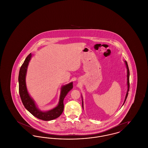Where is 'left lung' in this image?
Segmentation results:
<instances>
[{"label":"left lung","mask_w":148,"mask_h":148,"mask_svg":"<svg viewBox=\"0 0 148 148\" xmlns=\"http://www.w3.org/2000/svg\"><path fill=\"white\" fill-rule=\"evenodd\" d=\"M125 63L126 65V66H127V94H126V96H125V98L124 100V103L123 104V106L126 100H127V95H128V92L129 91V87H130V84H129V75H130V73H129V67H128V65L127 63V61H125ZM82 106L83 108V99H82Z\"/></svg>","instance_id":"1"}]
</instances>
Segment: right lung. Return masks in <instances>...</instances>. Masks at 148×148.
<instances>
[{
  "instance_id": "right-lung-1",
  "label": "right lung",
  "mask_w": 148,
  "mask_h": 148,
  "mask_svg": "<svg viewBox=\"0 0 148 148\" xmlns=\"http://www.w3.org/2000/svg\"><path fill=\"white\" fill-rule=\"evenodd\" d=\"M31 57L32 54L30 53L26 58L19 71L18 77L19 92L21 101L26 109L36 118L44 121L55 119L60 116L63 112L64 99L68 92L73 88V82L64 85L62 87L59 101L58 105L56 108L47 112L41 111L36 107L34 100L29 95L26 86L25 77L28 66L30 60L31 59Z\"/></svg>"
}]
</instances>
